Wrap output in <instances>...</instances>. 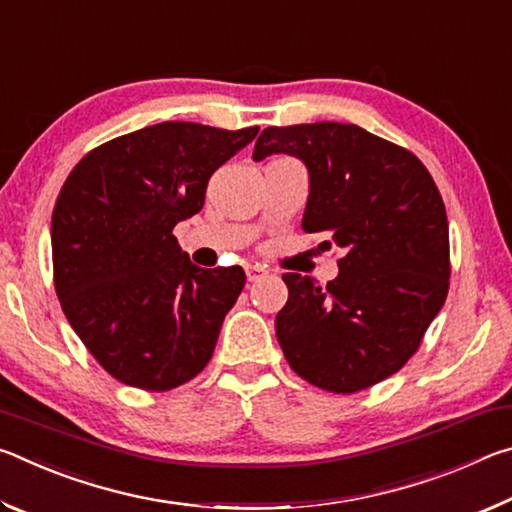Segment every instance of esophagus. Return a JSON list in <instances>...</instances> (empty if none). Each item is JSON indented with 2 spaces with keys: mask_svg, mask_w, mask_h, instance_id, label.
Segmentation results:
<instances>
[{
  "mask_svg": "<svg viewBox=\"0 0 512 512\" xmlns=\"http://www.w3.org/2000/svg\"><path fill=\"white\" fill-rule=\"evenodd\" d=\"M246 275H248V282H257V280H262V277L266 275V268L259 266V264H248L246 266Z\"/></svg>",
  "mask_w": 512,
  "mask_h": 512,
  "instance_id": "1",
  "label": "esophagus"
}]
</instances>
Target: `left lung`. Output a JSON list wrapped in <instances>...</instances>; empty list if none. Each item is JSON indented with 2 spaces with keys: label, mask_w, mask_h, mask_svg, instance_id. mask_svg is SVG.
Wrapping results in <instances>:
<instances>
[{
  "label": "left lung",
  "mask_w": 512,
  "mask_h": 512,
  "mask_svg": "<svg viewBox=\"0 0 512 512\" xmlns=\"http://www.w3.org/2000/svg\"><path fill=\"white\" fill-rule=\"evenodd\" d=\"M305 162L302 230L341 248L327 287L284 273L289 300L275 334L289 366L323 391L357 393L409 361L445 305L449 225L427 167L411 151L354 124L264 128L253 160Z\"/></svg>",
  "instance_id": "obj_1"
}]
</instances>
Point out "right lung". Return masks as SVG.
I'll list each match as a JSON object with an SVG mask.
<instances>
[{"label": "right lung", "mask_w": 512, "mask_h": 512, "mask_svg": "<svg viewBox=\"0 0 512 512\" xmlns=\"http://www.w3.org/2000/svg\"><path fill=\"white\" fill-rule=\"evenodd\" d=\"M257 133L162 121L97 146L60 189L51 216L60 307L124 384L171 391L212 359L246 273L198 268L173 228L201 212L207 180Z\"/></svg>", "instance_id": "right-lung-1"}]
</instances>
